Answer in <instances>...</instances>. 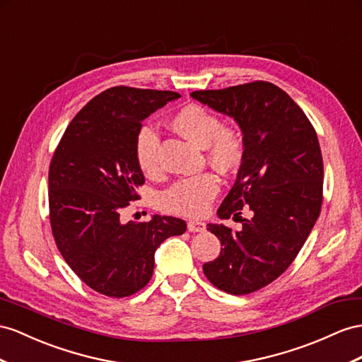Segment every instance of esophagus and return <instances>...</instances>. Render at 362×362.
I'll list each match as a JSON object with an SVG mask.
<instances>
[{"mask_svg": "<svg viewBox=\"0 0 362 362\" xmlns=\"http://www.w3.org/2000/svg\"><path fill=\"white\" fill-rule=\"evenodd\" d=\"M205 223L203 221H196V220H189L188 221V229L191 233H203L205 230Z\"/></svg>", "mask_w": 362, "mask_h": 362, "instance_id": "esophagus-1", "label": "esophagus"}]
</instances>
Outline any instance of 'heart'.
<instances>
[{"label": "heart", "instance_id": "b5f03b06", "mask_svg": "<svg viewBox=\"0 0 362 362\" xmlns=\"http://www.w3.org/2000/svg\"><path fill=\"white\" fill-rule=\"evenodd\" d=\"M171 127L188 141L203 146L208 162L221 173L238 168L245 157V142L237 129L223 127L221 119L208 108L189 104L171 119ZM134 159L146 177L160 173L159 137L150 127L139 129L134 139ZM218 180L214 174L202 173L177 180L162 194L165 211L187 217H202L217 196Z\"/></svg>", "mask_w": 362, "mask_h": 362}]
</instances>
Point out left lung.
I'll use <instances>...</instances> for the list:
<instances>
[{"label": "left lung", "mask_w": 362, "mask_h": 362, "mask_svg": "<svg viewBox=\"0 0 362 362\" xmlns=\"http://www.w3.org/2000/svg\"><path fill=\"white\" fill-rule=\"evenodd\" d=\"M191 96L234 117L243 133L245 157L218 217L237 218L243 206L252 211L240 230L208 225L223 247L203 272L220 291L251 293L292 264L320 216L324 168L318 137L304 111L271 82Z\"/></svg>", "instance_id": "obj_1"}]
</instances>
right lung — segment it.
<instances>
[{
	"label": "right lung",
	"mask_w": 362,
	"mask_h": 362,
	"mask_svg": "<svg viewBox=\"0 0 362 362\" xmlns=\"http://www.w3.org/2000/svg\"><path fill=\"white\" fill-rule=\"evenodd\" d=\"M174 91L119 86L93 98L73 117L49 170V208L54 242L82 281L102 295L124 298L151 280L154 252L187 230L183 220L153 216L120 221L145 183L134 159L142 120Z\"/></svg>",
	"instance_id": "1"
}]
</instances>
